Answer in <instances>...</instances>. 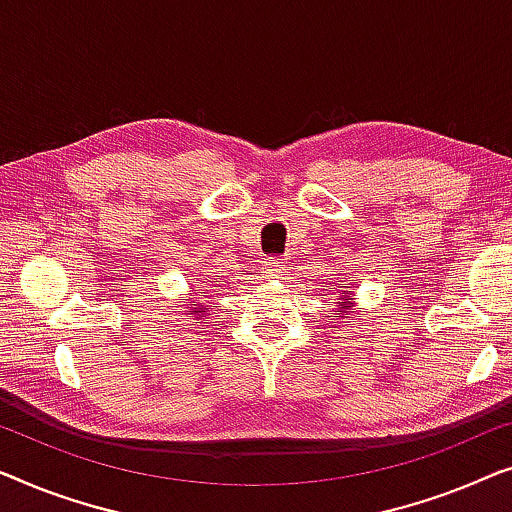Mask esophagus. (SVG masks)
Listing matches in <instances>:
<instances>
[{
	"mask_svg": "<svg viewBox=\"0 0 512 512\" xmlns=\"http://www.w3.org/2000/svg\"><path fill=\"white\" fill-rule=\"evenodd\" d=\"M262 273L266 278H283L285 276V264L280 259H266L262 264Z\"/></svg>",
	"mask_w": 512,
	"mask_h": 512,
	"instance_id": "34e87169",
	"label": "esophagus"
}]
</instances>
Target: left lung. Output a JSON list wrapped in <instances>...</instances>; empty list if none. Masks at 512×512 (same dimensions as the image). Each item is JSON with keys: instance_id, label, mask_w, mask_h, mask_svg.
Returning a JSON list of instances; mask_svg holds the SVG:
<instances>
[{"instance_id": "obj_1", "label": "left lung", "mask_w": 512, "mask_h": 512, "mask_svg": "<svg viewBox=\"0 0 512 512\" xmlns=\"http://www.w3.org/2000/svg\"><path fill=\"white\" fill-rule=\"evenodd\" d=\"M343 297H341V301H338V311H336V318H343V315H348V304H350V297L345 292H341Z\"/></svg>"}]
</instances>
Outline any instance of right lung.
Listing matches in <instances>:
<instances>
[{"label":"right lung","instance_id":"1","mask_svg":"<svg viewBox=\"0 0 512 512\" xmlns=\"http://www.w3.org/2000/svg\"><path fill=\"white\" fill-rule=\"evenodd\" d=\"M187 308H190V311H187V315H192V318H197V315H201V318H204V315H206V308L199 306V301H187Z\"/></svg>","mask_w":512,"mask_h":512}]
</instances>
